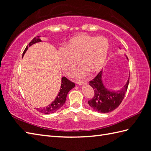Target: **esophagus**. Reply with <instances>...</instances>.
Returning <instances> with one entry per match:
<instances>
[{
	"instance_id": "34e87169",
	"label": "esophagus",
	"mask_w": 151,
	"mask_h": 151,
	"mask_svg": "<svg viewBox=\"0 0 151 151\" xmlns=\"http://www.w3.org/2000/svg\"><path fill=\"white\" fill-rule=\"evenodd\" d=\"M77 83H78L79 86H82V85H86L87 82L86 81H78L77 82Z\"/></svg>"
}]
</instances>
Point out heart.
<instances>
[{"mask_svg": "<svg viewBox=\"0 0 151 151\" xmlns=\"http://www.w3.org/2000/svg\"><path fill=\"white\" fill-rule=\"evenodd\" d=\"M109 43L106 37L79 34L70 38L65 47L58 50L59 60L62 69L71 73L78 64L82 65L74 75L78 78L85 77L88 71L99 72L106 64Z\"/></svg>", "mask_w": 151, "mask_h": 151, "instance_id": "1", "label": "heart"}]
</instances>
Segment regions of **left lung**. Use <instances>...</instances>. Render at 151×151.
<instances>
[{
    "instance_id": "1",
    "label": "left lung",
    "mask_w": 151,
    "mask_h": 151,
    "mask_svg": "<svg viewBox=\"0 0 151 151\" xmlns=\"http://www.w3.org/2000/svg\"><path fill=\"white\" fill-rule=\"evenodd\" d=\"M126 58H127L126 56ZM129 78L125 86L119 91H110L104 86L102 81V71H100L89 85L94 89V96L88 101L90 107L101 113H106L116 109L124 99L127 92Z\"/></svg>"
}]
</instances>
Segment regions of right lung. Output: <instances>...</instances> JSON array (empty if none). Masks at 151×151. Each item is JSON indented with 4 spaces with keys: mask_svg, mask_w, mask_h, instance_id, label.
I'll return each mask as SVG.
<instances>
[{
    "mask_svg": "<svg viewBox=\"0 0 151 151\" xmlns=\"http://www.w3.org/2000/svg\"><path fill=\"white\" fill-rule=\"evenodd\" d=\"M40 36H37V37H35L29 43V45H27L26 49L24 50L22 56H24V54H25V52L27 50L28 47H30L31 45H32L34 44L41 42V40L40 39ZM75 86V83L70 81L69 80L66 78L65 77H62L60 92L58 93L57 97L55 98L54 101H52L50 104H49L48 106L45 107L37 108V110L44 114L53 113L57 111L59 109H60L63 106H64V104L65 102L66 97H67L68 93L71 89L74 88Z\"/></svg>",
    "mask_w": 151,
    "mask_h": 151,
    "instance_id": "obj_1",
    "label": "right lung"
}]
</instances>
